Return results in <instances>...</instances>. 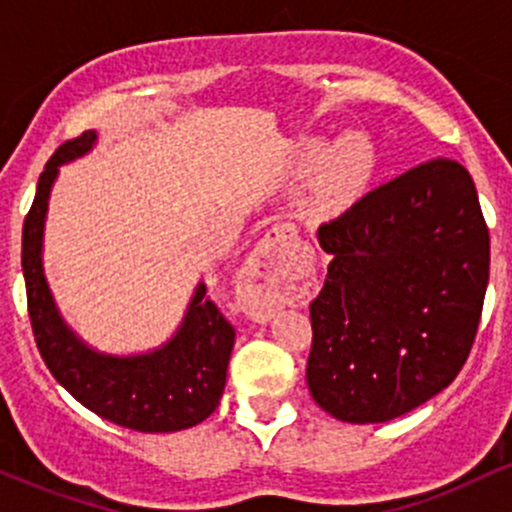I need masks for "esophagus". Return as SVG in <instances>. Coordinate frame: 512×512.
I'll use <instances>...</instances> for the list:
<instances>
[{"label":"esophagus","mask_w":512,"mask_h":512,"mask_svg":"<svg viewBox=\"0 0 512 512\" xmlns=\"http://www.w3.org/2000/svg\"><path fill=\"white\" fill-rule=\"evenodd\" d=\"M303 257L291 228H274L272 236L257 245L238 279L245 313L252 320H267L284 298V291L303 279Z\"/></svg>","instance_id":"esophagus-1"}]
</instances>
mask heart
I'll list each match as a JSON object with an SVG mask.
<instances>
[{
	"label": "heart",
	"instance_id": "heart-1",
	"mask_svg": "<svg viewBox=\"0 0 512 512\" xmlns=\"http://www.w3.org/2000/svg\"><path fill=\"white\" fill-rule=\"evenodd\" d=\"M322 151H325L322 142L301 146L296 156L298 173H313L317 163L322 161ZM363 166H366V144H363V139L354 137V134L339 139L330 149V154L325 156V163H322L320 178H317L315 187V202L325 204V207L327 204H337L349 192V187L354 185L358 175H361Z\"/></svg>",
	"mask_w": 512,
	"mask_h": 512
}]
</instances>
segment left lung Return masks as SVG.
Wrapping results in <instances>:
<instances>
[{
	"instance_id": "8db88e82",
	"label": "left lung",
	"mask_w": 512,
	"mask_h": 512,
	"mask_svg": "<svg viewBox=\"0 0 512 512\" xmlns=\"http://www.w3.org/2000/svg\"><path fill=\"white\" fill-rule=\"evenodd\" d=\"M310 395L346 424H385L445 390L477 337L489 228L467 168L433 158L317 231Z\"/></svg>"
}]
</instances>
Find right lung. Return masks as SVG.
Returning a JSON list of instances; mask_svg holds the SVG:
<instances>
[{"instance_id":"obj_1","label":"right lung","mask_w":512,"mask_h":512,"mask_svg":"<svg viewBox=\"0 0 512 512\" xmlns=\"http://www.w3.org/2000/svg\"><path fill=\"white\" fill-rule=\"evenodd\" d=\"M98 134L62 144L38 180L23 223L21 267L28 315L45 366L93 414L142 433H173L202 424L219 407L236 330L199 281L173 337L142 354H105L67 325L43 269V238L50 192L60 166L93 151Z\"/></svg>"}]
</instances>
